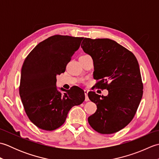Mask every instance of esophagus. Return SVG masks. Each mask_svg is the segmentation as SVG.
Here are the masks:
<instances>
[{
	"instance_id": "34e87169",
	"label": "esophagus",
	"mask_w": 159,
	"mask_h": 159,
	"mask_svg": "<svg viewBox=\"0 0 159 159\" xmlns=\"http://www.w3.org/2000/svg\"><path fill=\"white\" fill-rule=\"evenodd\" d=\"M84 92H85V101H89V98H88V91L87 90H85L84 91Z\"/></svg>"
}]
</instances>
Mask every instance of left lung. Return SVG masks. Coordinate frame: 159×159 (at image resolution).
Returning a JSON list of instances; mask_svg holds the SVG:
<instances>
[{
  "instance_id": "left-lung-1",
  "label": "left lung",
  "mask_w": 159,
  "mask_h": 159,
  "mask_svg": "<svg viewBox=\"0 0 159 159\" xmlns=\"http://www.w3.org/2000/svg\"><path fill=\"white\" fill-rule=\"evenodd\" d=\"M81 48L93 59L96 87L109 92L107 96L88 93L97 106L88 122L99 133H117L133 119L142 98L139 63L133 52L110 39L84 38Z\"/></svg>"
}]
</instances>
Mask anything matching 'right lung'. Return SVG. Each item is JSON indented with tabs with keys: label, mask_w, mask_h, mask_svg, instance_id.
<instances>
[{
	"label": "right lung",
	"mask_w": 159,
	"mask_h": 159,
	"mask_svg": "<svg viewBox=\"0 0 159 159\" xmlns=\"http://www.w3.org/2000/svg\"><path fill=\"white\" fill-rule=\"evenodd\" d=\"M83 39L50 37L38 43L23 63L20 96L29 120L42 130H54L62 126L69 111L85 100V92L79 87H71L63 93L56 87V76L65 72Z\"/></svg>",
	"instance_id": "right-lung-1"
}]
</instances>
